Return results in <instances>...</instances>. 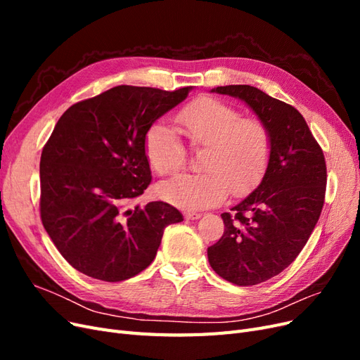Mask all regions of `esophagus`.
<instances>
[{
  "label": "esophagus",
  "instance_id": "obj_1",
  "mask_svg": "<svg viewBox=\"0 0 360 360\" xmlns=\"http://www.w3.org/2000/svg\"><path fill=\"white\" fill-rule=\"evenodd\" d=\"M184 217H186V219H200L201 213H198V212H184Z\"/></svg>",
  "mask_w": 360,
  "mask_h": 360
}]
</instances>
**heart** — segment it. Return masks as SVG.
Here are the masks:
<instances>
[{
  "label": "heart",
  "mask_w": 360,
  "mask_h": 360,
  "mask_svg": "<svg viewBox=\"0 0 360 360\" xmlns=\"http://www.w3.org/2000/svg\"><path fill=\"white\" fill-rule=\"evenodd\" d=\"M177 124L192 148H201L200 174H180L162 181L158 192L181 209H204L231 193L240 197L263 177L271 150L267 126L257 117H242L234 106L213 97H200L179 111ZM147 160L159 176L186 163L177 134L158 120L144 138Z\"/></svg>",
  "instance_id": "1"
}]
</instances>
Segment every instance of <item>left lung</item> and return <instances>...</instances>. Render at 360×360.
<instances>
[{
	"mask_svg": "<svg viewBox=\"0 0 360 360\" xmlns=\"http://www.w3.org/2000/svg\"><path fill=\"white\" fill-rule=\"evenodd\" d=\"M212 91L243 101L271 139L259 186L221 214L224 236L207 249L217 275L250 287L279 275L307 245L323 209L328 171L323 150L296 108L250 85Z\"/></svg>",
	"mask_w": 360,
	"mask_h": 360,
	"instance_id": "left-lung-1",
	"label": "left lung"
}]
</instances>
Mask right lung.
Here are the masks:
<instances>
[{"mask_svg":"<svg viewBox=\"0 0 360 360\" xmlns=\"http://www.w3.org/2000/svg\"><path fill=\"white\" fill-rule=\"evenodd\" d=\"M189 91L118 85L72 105L53 127L40 158V217L81 274L106 282L138 275L155 259L163 230L183 221L168 202H130L151 181L147 129Z\"/></svg>","mask_w":360,"mask_h":360,"instance_id":"1","label":"right lung"}]
</instances>
